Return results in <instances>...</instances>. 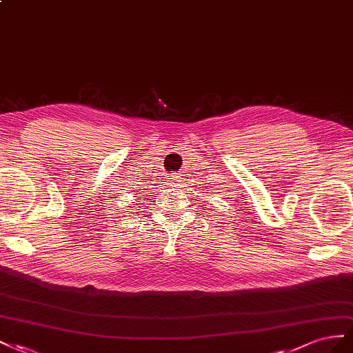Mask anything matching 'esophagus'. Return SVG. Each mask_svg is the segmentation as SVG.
Returning <instances> with one entry per match:
<instances>
[{
    "label": "esophagus",
    "instance_id": "esophagus-1",
    "mask_svg": "<svg viewBox=\"0 0 353 353\" xmlns=\"http://www.w3.org/2000/svg\"><path fill=\"white\" fill-rule=\"evenodd\" d=\"M173 182H176V185H177V182H179V177L177 176H173Z\"/></svg>",
    "mask_w": 353,
    "mask_h": 353
}]
</instances>
